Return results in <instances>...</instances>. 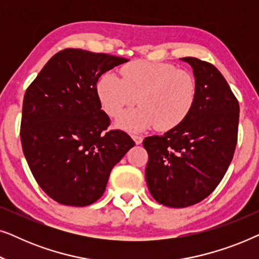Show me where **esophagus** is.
Instances as JSON below:
<instances>
[{
    "label": "esophagus",
    "mask_w": 259,
    "mask_h": 259,
    "mask_svg": "<svg viewBox=\"0 0 259 259\" xmlns=\"http://www.w3.org/2000/svg\"><path fill=\"white\" fill-rule=\"evenodd\" d=\"M132 139L134 140V143H136L137 145H140L141 143H143V137H141V136H137V134H133Z\"/></svg>",
    "instance_id": "1"
}]
</instances>
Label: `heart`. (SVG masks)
<instances>
[{
    "label": "heart",
    "instance_id": "1",
    "mask_svg": "<svg viewBox=\"0 0 259 259\" xmlns=\"http://www.w3.org/2000/svg\"><path fill=\"white\" fill-rule=\"evenodd\" d=\"M121 79L105 73L97 82V94L104 111L115 118L136 104L133 111L116 121L120 128L143 131L155 126L159 131L176 128L191 114L198 98L196 76L165 62L137 60L122 66Z\"/></svg>",
    "mask_w": 259,
    "mask_h": 259
}]
</instances>
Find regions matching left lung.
Returning <instances> with one entry per match:
<instances>
[{"label": "left lung", "instance_id": "8db88e82", "mask_svg": "<svg viewBox=\"0 0 259 259\" xmlns=\"http://www.w3.org/2000/svg\"><path fill=\"white\" fill-rule=\"evenodd\" d=\"M198 82L196 105L182 125L145 138L146 183L158 203L187 207L213 192L228 171L238 137L239 105L213 65L183 58Z\"/></svg>", "mask_w": 259, "mask_h": 259}]
</instances>
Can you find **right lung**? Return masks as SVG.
<instances>
[{
    "instance_id": "1",
    "label": "right lung",
    "mask_w": 259,
    "mask_h": 259,
    "mask_svg": "<svg viewBox=\"0 0 259 259\" xmlns=\"http://www.w3.org/2000/svg\"><path fill=\"white\" fill-rule=\"evenodd\" d=\"M128 61L67 48L56 53L27 88L21 144L35 180L52 199L87 206L106 190L112 168L134 145L128 134L108 131L97 82Z\"/></svg>"
}]
</instances>
